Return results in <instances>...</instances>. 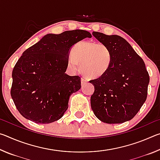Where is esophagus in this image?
Masks as SVG:
<instances>
[{"label": "esophagus", "instance_id": "1", "mask_svg": "<svg viewBox=\"0 0 160 160\" xmlns=\"http://www.w3.org/2000/svg\"><path fill=\"white\" fill-rule=\"evenodd\" d=\"M88 80L87 79V78H81V82H82V84H84V83H86L87 82H88Z\"/></svg>", "mask_w": 160, "mask_h": 160}]
</instances>
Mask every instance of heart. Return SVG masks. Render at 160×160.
I'll return each instance as SVG.
<instances>
[{
  "instance_id": "obj_1",
  "label": "heart",
  "mask_w": 160,
  "mask_h": 160,
  "mask_svg": "<svg viewBox=\"0 0 160 160\" xmlns=\"http://www.w3.org/2000/svg\"><path fill=\"white\" fill-rule=\"evenodd\" d=\"M113 55L110 48L102 43L81 42L72 47L68 58V67L72 72L80 70L90 78H99L104 75L112 63Z\"/></svg>"
}]
</instances>
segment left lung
Returning <instances> with one entry per match:
<instances>
[{"mask_svg": "<svg viewBox=\"0 0 160 160\" xmlns=\"http://www.w3.org/2000/svg\"><path fill=\"white\" fill-rule=\"evenodd\" d=\"M92 35L110 48L113 58L106 73L90 80L94 86L92 109L104 123L131 120L147 99L150 77L144 61L123 37L98 32Z\"/></svg>", "mask_w": 160, "mask_h": 160, "instance_id": "8db88e82", "label": "left lung"}]
</instances>
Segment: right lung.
<instances>
[{"label":"right lung","instance_id":"obj_1","mask_svg":"<svg viewBox=\"0 0 160 160\" xmlns=\"http://www.w3.org/2000/svg\"><path fill=\"white\" fill-rule=\"evenodd\" d=\"M90 32L82 29L48 34L24 51L13 68L12 99L20 114L37 123L58 121L71 94L81 88L80 77L65 73L70 48Z\"/></svg>","mask_w":160,"mask_h":160}]
</instances>
